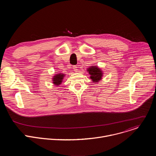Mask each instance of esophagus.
<instances>
[{
    "label": "esophagus",
    "mask_w": 156,
    "mask_h": 156,
    "mask_svg": "<svg viewBox=\"0 0 156 156\" xmlns=\"http://www.w3.org/2000/svg\"><path fill=\"white\" fill-rule=\"evenodd\" d=\"M73 70L75 72H77L78 70V67H77V66H73Z\"/></svg>",
    "instance_id": "esophagus-1"
}]
</instances>
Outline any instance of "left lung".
I'll return each instance as SVG.
<instances>
[{
	"label": "left lung",
	"instance_id": "obj_1",
	"mask_svg": "<svg viewBox=\"0 0 156 156\" xmlns=\"http://www.w3.org/2000/svg\"><path fill=\"white\" fill-rule=\"evenodd\" d=\"M87 72L90 75V78L93 83H98L103 76V72L97 66H91L87 69Z\"/></svg>",
	"mask_w": 156,
	"mask_h": 156
}]
</instances>
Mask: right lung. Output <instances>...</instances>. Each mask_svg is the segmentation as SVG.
Masks as SVG:
<instances>
[{
    "label": "right lung",
    "mask_w": 156,
    "mask_h": 156,
    "mask_svg": "<svg viewBox=\"0 0 156 156\" xmlns=\"http://www.w3.org/2000/svg\"><path fill=\"white\" fill-rule=\"evenodd\" d=\"M65 76V74H63V73H57V74H55L52 78V81H53L54 84L56 86H58L60 84H62Z\"/></svg>",
    "instance_id": "add662e5"
}]
</instances>
